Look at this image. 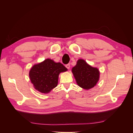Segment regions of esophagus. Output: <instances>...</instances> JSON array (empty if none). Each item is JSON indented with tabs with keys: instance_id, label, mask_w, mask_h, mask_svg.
Returning <instances> with one entry per match:
<instances>
[{
	"instance_id": "34e87169",
	"label": "esophagus",
	"mask_w": 133,
	"mask_h": 133,
	"mask_svg": "<svg viewBox=\"0 0 133 133\" xmlns=\"http://www.w3.org/2000/svg\"><path fill=\"white\" fill-rule=\"evenodd\" d=\"M66 67L67 68V69H69L70 68V64H68L67 65H66Z\"/></svg>"
}]
</instances>
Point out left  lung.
<instances>
[{
  "label": "left lung",
  "mask_w": 133,
  "mask_h": 133,
  "mask_svg": "<svg viewBox=\"0 0 133 133\" xmlns=\"http://www.w3.org/2000/svg\"><path fill=\"white\" fill-rule=\"evenodd\" d=\"M74 76L79 86L89 89L95 86L99 78V71L83 59H79L77 64L72 68Z\"/></svg>",
  "instance_id": "8db88e82"
}]
</instances>
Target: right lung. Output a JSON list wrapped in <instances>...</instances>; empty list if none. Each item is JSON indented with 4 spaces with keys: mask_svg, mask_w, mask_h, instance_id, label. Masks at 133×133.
<instances>
[{
    "mask_svg": "<svg viewBox=\"0 0 133 133\" xmlns=\"http://www.w3.org/2000/svg\"><path fill=\"white\" fill-rule=\"evenodd\" d=\"M67 69L61 63L47 59L35 65L29 71L31 82L36 89L42 93H48L57 86L59 74Z\"/></svg>",
    "mask_w": 133,
    "mask_h": 133,
    "instance_id": "1",
    "label": "right lung"
}]
</instances>
